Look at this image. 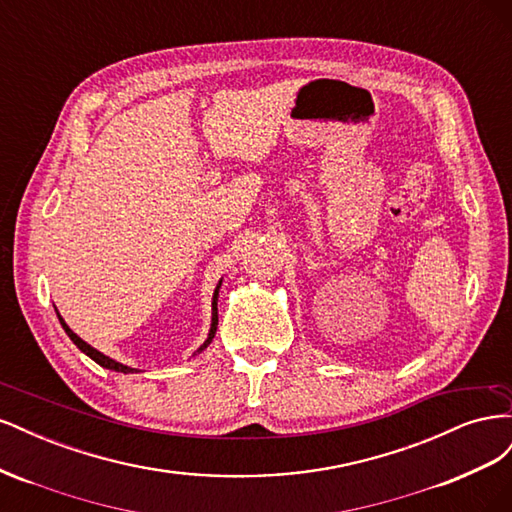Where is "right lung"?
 <instances>
[{
    "label": "right lung",
    "mask_w": 512,
    "mask_h": 512,
    "mask_svg": "<svg viewBox=\"0 0 512 512\" xmlns=\"http://www.w3.org/2000/svg\"><path fill=\"white\" fill-rule=\"evenodd\" d=\"M222 282H224V277H220V282H218V286H215V290H213V297H211V324H209V333H207V339L203 344H200V348L196 350V352H192V356H198L200 352H203L211 342H213V337H215V331H218V299H220V288H222ZM55 312H57V307H55ZM57 318H59V322H61V327H64V331L68 333V337L72 339L74 342V346L79 348L83 354H87L91 361H96L98 365H102L104 369H113V371H119V374H136V367H130V365H123V363H119V361H115V359H111V356H106L104 352H100V350H96L94 346L91 344H87L83 337H79L76 335L68 324H66V320L61 318V314L57 312Z\"/></svg>",
    "instance_id": "1"
}]
</instances>
